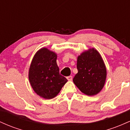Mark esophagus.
<instances>
[{
  "label": "esophagus",
  "instance_id": "esophagus-1",
  "mask_svg": "<svg viewBox=\"0 0 130 130\" xmlns=\"http://www.w3.org/2000/svg\"><path fill=\"white\" fill-rule=\"evenodd\" d=\"M67 79H68V80H69V81H71V80H72V79H73L72 76H70L67 77Z\"/></svg>",
  "mask_w": 130,
  "mask_h": 130
}]
</instances>
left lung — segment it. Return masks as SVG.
I'll use <instances>...</instances> for the list:
<instances>
[{
  "label": "left lung",
  "mask_w": 130,
  "mask_h": 130,
  "mask_svg": "<svg viewBox=\"0 0 130 130\" xmlns=\"http://www.w3.org/2000/svg\"><path fill=\"white\" fill-rule=\"evenodd\" d=\"M77 73L73 83L83 93L88 96L96 95L103 88L107 71L100 54L95 48H89L77 57Z\"/></svg>",
  "instance_id": "left-lung-1"
}]
</instances>
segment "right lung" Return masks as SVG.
<instances>
[{
    "label": "right lung",
    "mask_w": 130,
    "mask_h": 130,
    "mask_svg": "<svg viewBox=\"0 0 130 130\" xmlns=\"http://www.w3.org/2000/svg\"><path fill=\"white\" fill-rule=\"evenodd\" d=\"M55 52L42 47L35 53L29 67V79L33 90L40 97H56L68 81L59 73Z\"/></svg>",
    "instance_id": "obj_1"
}]
</instances>
